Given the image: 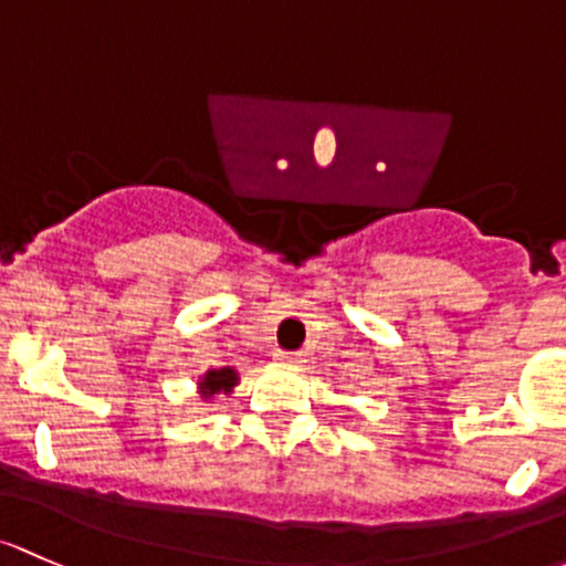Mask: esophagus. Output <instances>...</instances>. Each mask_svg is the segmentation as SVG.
I'll list each match as a JSON object with an SVG mask.
<instances>
[{
	"instance_id": "obj_1",
	"label": "esophagus",
	"mask_w": 566,
	"mask_h": 566,
	"mask_svg": "<svg viewBox=\"0 0 566 566\" xmlns=\"http://www.w3.org/2000/svg\"><path fill=\"white\" fill-rule=\"evenodd\" d=\"M276 360L287 363V366H298V363H301V358L295 353H276Z\"/></svg>"
}]
</instances>
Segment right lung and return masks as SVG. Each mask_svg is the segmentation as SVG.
Here are the masks:
<instances>
[{
	"label": "right lung",
	"instance_id": "right-lung-1",
	"mask_svg": "<svg viewBox=\"0 0 566 566\" xmlns=\"http://www.w3.org/2000/svg\"><path fill=\"white\" fill-rule=\"evenodd\" d=\"M238 371L233 366H224V368H208L206 374H200L198 379V392L203 401H211V398H217L219 392H233V388L238 385Z\"/></svg>",
	"mask_w": 566,
	"mask_h": 566
}]
</instances>
